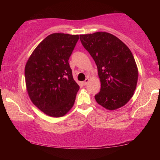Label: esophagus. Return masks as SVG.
Returning a JSON list of instances; mask_svg holds the SVG:
<instances>
[{
  "instance_id": "obj_1",
  "label": "esophagus",
  "mask_w": 160,
  "mask_h": 160,
  "mask_svg": "<svg viewBox=\"0 0 160 160\" xmlns=\"http://www.w3.org/2000/svg\"><path fill=\"white\" fill-rule=\"evenodd\" d=\"M89 80H89L88 79V78H87V79L85 80V81H84V82H82L83 83V85H87V84H88V82H89Z\"/></svg>"
}]
</instances>
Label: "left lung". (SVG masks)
Here are the masks:
<instances>
[{"mask_svg": "<svg viewBox=\"0 0 160 160\" xmlns=\"http://www.w3.org/2000/svg\"><path fill=\"white\" fill-rule=\"evenodd\" d=\"M81 43L93 58L101 82L94 97L108 110L123 107L134 94L138 69L133 56L124 43L108 32L80 34Z\"/></svg>", "mask_w": 160, "mask_h": 160, "instance_id": "1", "label": "left lung"}]
</instances>
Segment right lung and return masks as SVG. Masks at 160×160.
Listing matches in <instances>:
<instances>
[{"label": "right lung", "mask_w": 160, "mask_h": 160, "mask_svg": "<svg viewBox=\"0 0 160 160\" xmlns=\"http://www.w3.org/2000/svg\"><path fill=\"white\" fill-rule=\"evenodd\" d=\"M79 35H48L32 53L25 68L27 91L32 102L51 117L66 115L73 107L80 87L68 60Z\"/></svg>", "instance_id": "obj_1"}]
</instances>
